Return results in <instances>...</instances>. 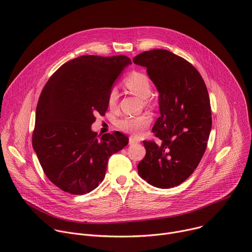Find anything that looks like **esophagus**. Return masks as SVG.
I'll return each mask as SVG.
<instances>
[{
	"mask_svg": "<svg viewBox=\"0 0 252 252\" xmlns=\"http://www.w3.org/2000/svg\"><path fill=\"white\" fill-rule=\"evenodd\" d=\"M140 140L137 138V137H135V136H129V143L130 145H132V143H136V142H139Z\"/></svg>",
	"mask_w": 252,
	"mask_h": 252,
	"instance_id": "esophagus-1",
	"label": "esophagus"
}]
</instances>
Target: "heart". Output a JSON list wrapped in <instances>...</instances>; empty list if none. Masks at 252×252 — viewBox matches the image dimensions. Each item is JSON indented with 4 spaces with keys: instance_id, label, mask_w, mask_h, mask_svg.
Listing matches in <instances>:
<instances>
[{
    "instance_id": "heart-1",
    "label": "heart",
    "mask_w": 252,
    "mask_h": 252,
    "mask_svg": "<svg viewBox=\"0 0 252 252\" xmlns=\"http://www.w3.org/2000/svg\"><path fill=\"white\" fill-rule=\"evenodd\" d=\"M125 86L135 95L142 99H146L152 94V86L149 78L139 71H133L126 80ZM118 91L116 89L111 90L109 94V104L114 106L118 100ZM152 118L149 115H140L135 117H125L119 122V127L133 135H141L152 124Z\"/></svg>"
}]
</instances>
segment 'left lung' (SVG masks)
<instances>
[{"label":"left lung","mask_w":252,"mask_h":252,"mask_svg":"<svg viewBox=\"0 0 252 252\" xmlns=\"http://www.w3.org/2000/svg\"><path fill=\"white\" fill-rule=\"evenodd\" d=\"M132 61L147 68L159 94L160 117L153 131L160 140L143 141L147 154L137 165L138 174L158 189L179 186L206 150L211 130L206 86L191 63L169 51L143 52Z\"/></svg>","instance_id":"obj_1"}]
</instances>
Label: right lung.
Here are the masks:
<instances>
[{
  "mask_svg": "<svg viewBox=\"0 0 252 252\" xmlns=\"http://www.w3.org/2000/svg\"><path fill=\"white\" fill-rule=\"evenodd\" d=\"M131 63L126 56H82L50 78L35 110L32 148L44 172L62 190L91 192L103 181L112 155L127 143L120 131L101 136L92 130L94 115L109 107V94Z\"/></svg>",
  "mask_w": 252,
  "mask_h": 252,
  "instance_id": "right-lung-1",
  "label": "right lung"
}]
</instances>
